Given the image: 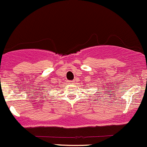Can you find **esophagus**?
<instances>
[{
  "label": "esophagus",
  "mask_w": 147,
  "mask_h": 147,
  "mask_svg": "<svg viewBox=\"0 0 147 147\" xmlns=\"http://www.w3.org/2000/svg\"><path fill=\"white\" fill-rule=\"evenodd\" d=\"M69 84H74V81H69Z\"/></svg>",
  "instance_id": "esophagus-1"
}]
</instances>
